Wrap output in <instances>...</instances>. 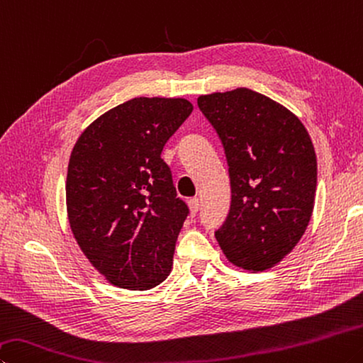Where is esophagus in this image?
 <instances>
[{
  "mask_svg": "<svg viewBox=\"0 0 363 363\" xmlns=\"http://www.w3.org/2000/svg\"><path fill=\"white\" fill-rule=\"evenodd\" d=\"M189 208H190V213L195 216L196 213H199V209H200V200L199 199H190L189 200Z\"/></svg>",
  "mask_w": 363,
  "mask_h": 363,
  "instance_id": "esophagus-1",
  "label": "esophagus"
}]
</instances>
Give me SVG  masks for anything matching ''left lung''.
Wrapping results in <instances>:
<instances>
[{
	"instance_id": "1",
	"label": "left lung",
	"mask_w": 363,
	"mask_h": 363,
	"mask_svg": "<svg viewBox=\"0 0 363 363\" xmlns=\"http://www.w3.org/2000/svg\"><path fill=\"white\" fill-rule=\"evenodd\" d=\"M228 163L232 203L216 232L233 265L263 272L296 246L311 219L318 160L305 125L282 104L240 87L199 96Z\"/></svg>"
}]
</instances>
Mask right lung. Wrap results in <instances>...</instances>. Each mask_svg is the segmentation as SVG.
Wrapping results in <instances>:
<instances>
[{
  "label": "right lung",
  "mask_w": 363,
  "mask_h": 363,
  "mask_svg": "<svg viewBox=\"0 0 363 363\" xmlns=\"http://www.w3.org/2000/svg\"><path fill=\"white\" fill-rule=\"evenodd\" d=\"M192 109L184 98H133L91 122L72 147L71 232L117 287L147 291L171 272L189 208L177 199L162 150Z\"/></svg>",
  "instance_id": "right-lung-1"
}]
</instances>
